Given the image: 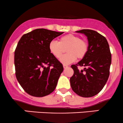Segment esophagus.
<instances>
[{
  "label": "esophagus",
  "instance_id": "34e87169",
  "mask_svg": "<svg viewBox=\"0 0 123 123\" xmlns=\"http://www.w3.org/2000/svg\"><path fill=\"white\" fill-rule=\"evenodd\" d=\"M63 68L65 69V68H66L68 67V65H63Z\"/></svg>",
  "mask_w": 123,
  "mask_h": 123
}]
</instances>
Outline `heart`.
Masks as SVG:
<instances>
[{"instance_id": "obj_1", "label": "heart", "mask_w": 123, "mask_h": 123, "mask_svg": "<svg viewBox=\"0 0 123 123\" xmlns=\"http://www.w3.org/2000/svg\"><path fill=\"white\" fill-rule=\"evenodd\" d=\"M49 47L50 53L57 58L61 57L66 49L68 54L60 59L61 62L64 65L73 62L76 58H83L88 49V44L85 40L73 34L62 36L59 39V42L55 40L51 41Z\"/></svg>"}]
</instances>
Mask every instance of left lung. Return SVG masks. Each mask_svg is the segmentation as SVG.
<instances>
[{"label": "left lung", "mask_w": 123, "mask_h": 123, "mask_svg": "<svg viewBox=\"0 0 123 123\" xmlns=\"http://www.w3.org/2000/svg\"><path fill=\"white\" fill-rule=\"evenodd\" d=\"M84 33L88 41L87 54L71 68L74 73L70 77L72 89L82 97H91L98 94L105 86L110 73L111 55L106 39L95 31L82 29L76 31ZM78 66H83L79 71Z\"/></svg>", "instance_id": "obj_1"}]
</instances>
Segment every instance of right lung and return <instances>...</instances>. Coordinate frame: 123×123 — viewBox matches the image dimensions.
Instances as JSON below:
<instances>
[{
	"label": "right lung",
	"mask_w": 123,
	"mask_h": 123,
	"mask_svg": "<svg viewBox=\"0 0 123 123\" xmlns=\"http://www.w3.org/2000/svg\"><path fill=\"white\" fill-rule=\"evenodd\" d=\"M63 32L36 29L24 34L15 50V76L29 95L42 97L55 88L63 65L49 50V43Z\"/></svg>",
	"instance_id": "right-lung-1"
}]
</instances>
